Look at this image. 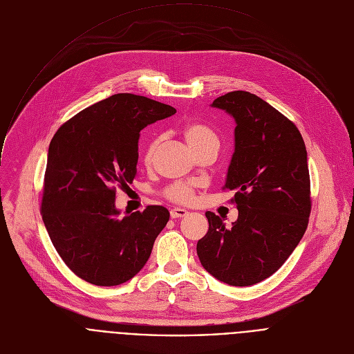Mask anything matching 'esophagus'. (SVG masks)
Segmentation results:
<instances>
[{"label":"esophagus","mask_w":354,"mask_h":354,"mask_svg":"<svg viewBox=\"0 0 354 354\" xmlns=\"http://www.w3.org/2000/svg\"><path fill=\"white\" fill-rule=\"evenodd\" d=\"M189 214V212L183 210V209H172L171 210V218H182L186 217Z\"/></svg>","instance_id":"obj_1"}]
</instances>
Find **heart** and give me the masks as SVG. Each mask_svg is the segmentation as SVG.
I'll use <instances>...</instances> for the list:
<instances>
[{
	"label": "heart",
	"mask_w": 354,
	"mask_h": 354,
	"mask_svg": "<svg viewBox=\"0 0 354 354\" xmlns=\"http://www.w3.org/2000/svg\"><path fill=\"white\" fill-rule=\"evenodd\" d=\"M182 134L187 145L194 151L196 154L209 145H218V138L216 133L203 123H197V122L186 123L182 129ZM157 145H158V138H153L147 144L145 153H144L145 164H149L153 161ZM164 196L168 200L174 201V203L187 205L194 200V187L190 183H174L164 190Z\"/></svg>",
	"instance_id": "obj_1"
}]
</instances>
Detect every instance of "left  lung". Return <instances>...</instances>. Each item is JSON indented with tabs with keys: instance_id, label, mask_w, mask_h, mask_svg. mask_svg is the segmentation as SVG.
I'll use <instances>...</instances> for the list:
<instances>
[{
	"instance_id": "left-lung-1",
	"label": "left lung",
	"mask_w": 354,
	"mask_h": 354,
	"mask_svg": "<svg viewBox=\"0 0 354 354\" xmlns=\"http://www.w3.org/2000/svg\"><path fill=\"white\" fill-rule=\"evenodd\" d=\"M212 106L236 123L223 189L235 192L238 218L227 228L218 216L206 212L209 231L197 242V257L217 280L252 286L281 268L307 230V149L295 124L254 93L232 91Z\"/></svg>"
}]
</instances>
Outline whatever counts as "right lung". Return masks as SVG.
<instances>
[{
	"instance_id": "obj_1",
	"label": "right lung",
	"mask_w": 354,
	"mask_h": 354,
	"mask_svg": "<svg viewBox=\"0 0 354 354\" xmlns=\"http://www.w3.org/2000/svg\"><path fill=\"white\" fill-rule=\"evenodd\" d=\"M176 109L116 93L81 111L50 141L41 218L64 263L95 286H118L147 263L169 220L162 206L119 217L116 187L137 172L140 131Z\"/></svg>"
}]
</instances>
